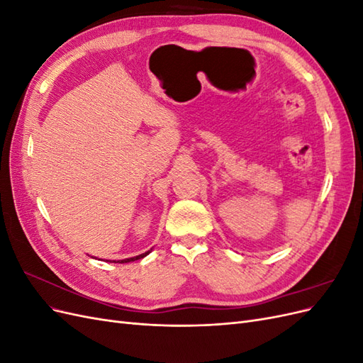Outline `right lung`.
I'll return each instance as SVG.
<instances>
[{"mask_svg": "<svg viewBox=\"0 0 363 363\" xmlns=\"http://www.w3.org/2000/svg\"><path fill=\"white\" fill-rule=\"evenodd\" d=\"M151 252V250H148V251H145V252H142V255H139V256H135V257H128V259H123V260H118L119 263H128V262H135V260H139V259H142V257H145V256H148ZM116 262V263H118Z\"/></svg>", "mask_w": 363, "mask_h": 363, "instance_id": "1", "label": "right lung"}]
</instances>
